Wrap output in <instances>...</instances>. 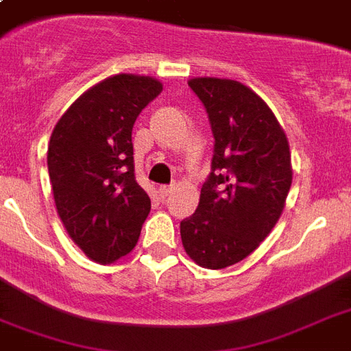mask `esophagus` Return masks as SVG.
I'll return each instance as SVG.
<instances>
[{
  "label": "esophagus",
  "instance_id": "34e87169",
  "mask_svg": "<svg viewBox=\"0 0 351 351\" xmlns=\"http://www.w3.org/2000/svg\"><path fill=\"white\" fill-rule=\"evenodd\" d=\"M175 191V187L173 186H160L158 187V193H160V197L162 198H167L171 197V193Z\"/></svg>",
  "mask_w": 351,
  "mask_h": 351
}]
</instances>
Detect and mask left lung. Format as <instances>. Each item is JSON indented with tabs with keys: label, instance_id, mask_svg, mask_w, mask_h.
<instances>
[{
	"label": "left lung",
	"instance_id": "1",
	"mask_svg": "<svg viewBox=\"0 0 351 351\" xmlns=\"http://www.w3.org/2000/svg\"><path fill=\"white\" fill-rule=\"evenodd\" d=\"M215 136L211 175L197 211L180 222L184 250L224 269L261 245L286 206L293 169L286 132L255 90L226 78H191Z\"/></svg>",
	"mask_w": 351,
	"mask_h": 351
}]
</instances>
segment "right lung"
<instances>
[{"label": "right lung", "instance_id": "add662e5", "mask_svg": "<svg viewBox=\"0 0 351 351\" xmlns=\"http://www.w3.org/2000/svg\"><path fill=\"white\" fill-rule=\"evenodd\" d=\"M162 84L114 74L87 89L58 120L47 165L60 220L73 242L100 264L131 253L151 211L134 178L132 125Z\"/></svg>", "mask_w": 351, "mask_h": 351}]
</instances>
